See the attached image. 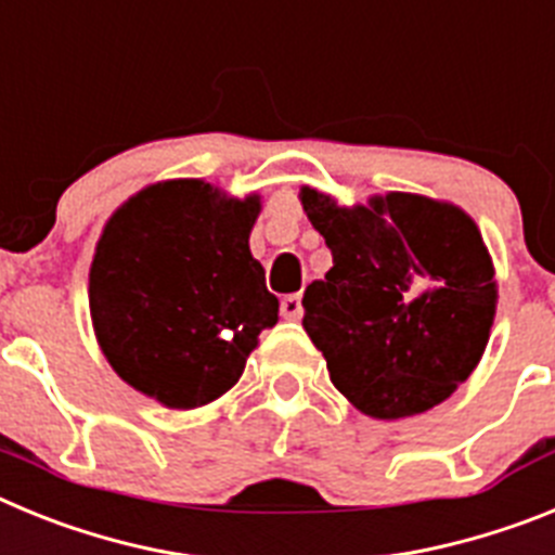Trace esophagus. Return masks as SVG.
Here are the masks:
<instances>
[{
  "instance_id": "obj_1",
  "label": "esophagus",
  "mask_w": 555,
  "mask_h": 555,
  "mask_svg": "<svg viewBox=\"0 0 555 555\" xmlns=\"http://www.w3.org/2000/svg\"><path fill=\"white\" fill-rule=\"evenodd\" d=\"M281 313L286 320H300L302 317V297L300 294H286L281 300Z\"/></svg>"
}]
</instances>
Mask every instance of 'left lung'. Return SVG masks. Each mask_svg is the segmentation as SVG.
<instances>
[{
  "instance_id": "1",
  "label": "left lung",
  "mask_w": 555,
  "mask_h": 555,
  "mask_svg": "<svg viewBox=\"0 0 555 555\" xmlns=\"http://www.w3.org/2000/svg\"><path fill=\"white\" fill-rule=\"evenodd\" d=\"M302 208L333 255L302 294V327L333 386L377 420L448 400L483 356L498 300L473 219L414 194L347 210L302 189Z\"/></svg>"
}]
</instances>
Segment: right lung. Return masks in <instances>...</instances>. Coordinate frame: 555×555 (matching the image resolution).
<instances>
[{"instance_id":"right-lung-1","label":"right lung","mask_w":555,"mask_h":555,"mask_svg":"<svg viewBox=\"0 0 555 555\" xmlns=\"http://www.w3.org/2000/svg\"><path fill=\"white\" fill-rule=\"evenodd\" d=\"M258 199H217L203 180L141 191L107 222L91 263V317L121 380L197 409L242 377L278 297L249 253Z\"/></svg>"}]
</instances>
